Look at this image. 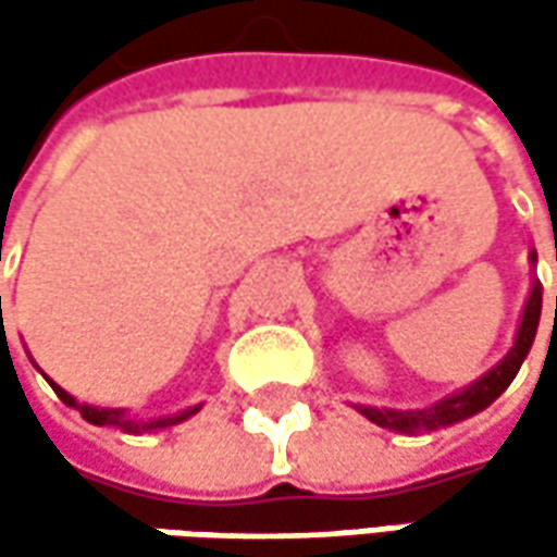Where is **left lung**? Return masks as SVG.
I'll return each mask as SVG.
<instances>
[{"instance_id":"1","label":"left lung","mask_w":557,"mask_h":557,"mask_svg":"<svg viewBox=\"0 0 557 557\" xmlns=\"http://www.w3.org/2000/svg\"><path fill=\"white\" fill-rule=\"evenodd\" d=\"M530 263L536 267V250H530ZM540 312H543V285L540 278H533L530 294H527L524 312H521V325L515 334V344L511 350L490 369L483 372L478 381H471L468 387H461L456 394L443 396L434 406H424V409H387V406H356L362 416L374 421L377 428H387L396 434H424V431H440V428H449L456 421L478 416L483 412L490 403H496V396L505 394V387L515 381V374L521 369V362L533 347V337L540 329ZM555 319H557V297H555Z\"/></svg>"}]
</instances>
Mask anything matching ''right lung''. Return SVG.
Instances as JSON below:
<instances>
[{
	"mask_svg": "<svg viewBox=\"0 0 557 557\" xmlns=\"http://www.w3.org/2000/svg\"><path fill=\"white\" fill-rule=\"evenodd\" d=\"M46 381L52 384L54 394L61 396V403L74 406L76 412L86 418L89 424H98V428H120L123 434H148V431H163V428L183 424L185 418H191L195 412H201V406H188V409L176 412V416H158V418H148V421H141V418L126 416V409H98V406H89V403H76L74 396L67 394L64 387H58L52 377H46Z\"/></svg>",
	"mask_w": 557,
	"mask_h": 557,
	"instance_id": "obj_1",
	"label": "right lung"
}]
</instances>
